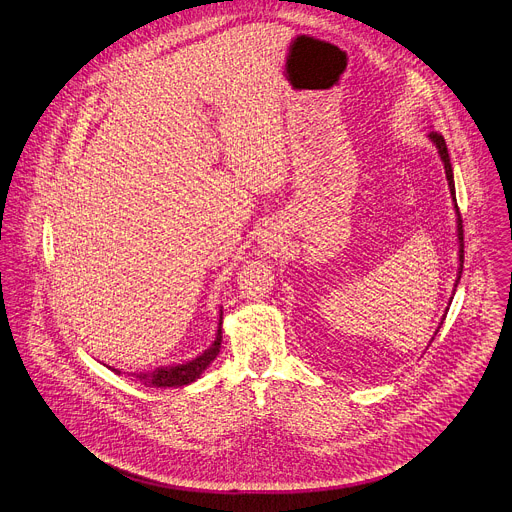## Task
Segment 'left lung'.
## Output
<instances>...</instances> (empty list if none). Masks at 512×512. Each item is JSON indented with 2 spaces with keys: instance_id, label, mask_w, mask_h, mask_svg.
<instances>
[{
  "instance_id": "left-lung-1",
  "label": "left lung",
  "mask_w": 512,
  "mask_h": 512,
  "mask_svg": "<svg viewBox=\"0 0 512 512\" xmlns=\"http://www.w3.org/2000/svg\"><path fill=\"white\" fill-rule=\"evenodd\" d=\"M429 138H431V141H433V145L437 147V151H439V157H441V161H443V165H445V175H447V183H449V192H451V198H453V202H455V183H453V169H451V163H449V153H447L445 138H443L439 132H431V134H429ZM455 214H457V241H459V271H457V280H455V288H457V282L461 280V271H463V224H461V214H459V208H457V204H455ZM451 300H453V298H451ZM441 324H443V322H439L437 331L441 329ZM437 331H435V335H437Z\"/></svg>"
}]
</instances>
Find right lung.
Returning a JSON list of instances; mask_svg holds the SVG:
<instances>
[{
  "instance_id": "1",
  "label": "right lung",
  "mask_w": 512,
  "mask_h": 512,
  "mask_svg": "<svg viewBox=\"0 0 512 512\" xmlns=\"http://www.w3.org/2000/svg\"><path fill=\"white\" fill-rule=\"evenodd\" d=\"M220 343H222V310H220L216 339L204 353H200L192 361H185L179 365H165V367H155L151 371H141V374H132V378L149 388L188 386V384L196 382L202 376V371L216 359V355L220 353ZM112 371L120 376V369H112Z\"/></svg>"
}]
</instances>
